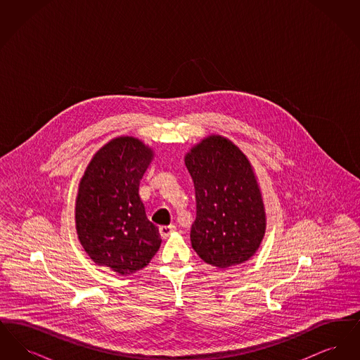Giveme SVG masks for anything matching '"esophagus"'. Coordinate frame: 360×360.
Wrapping results in <instances>:
<instances>
[{"instance_id": "esophagus-1", "label": "esophagus", "mask_w": 360, "mask_h": 360, "mask_svg": "<svg viewBox=\"0 0 360 360\" xmlns=\"http://www.w3.org/2000/svg\"><path fill=\"white\" fill-rule=\"evenodd\" d=\"M172 232H175V225H163V226L159 228V233L163 239L169 238Z\"/></svg>"}]
</instances>
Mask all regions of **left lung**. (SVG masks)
<instances>
[{
  "instance_id": "1",
  "label": "left lung",
  "mask_w": 360,
  "mask_h": 360,
  "mask_svg": "<svg viewBox=\"0 0 360 360\" xmlns=\"http://www.w3.org/2000/svg\"><path fill=\"white\" fill-rule=\"evenodd\" d=\"M185 165L197 201L190 231L193 250L217 269L250 260L264 238L267 217L247 155L232 140L212 134L190 148Z\"/></svg>"
}]
</instances>
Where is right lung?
<instances>
[{
  "label": "right lung",
  "mask_w": 360,
  "mask_h": 360,
  "mask_svg": "<svg viewBox=\"0 0 360 360\" xmlns=\"http://www.w3.org/2000/svg\"><path fill=\"white\" fill-rule=\"evenodd\" d=\"M154 150L134 136L112 139L93 155L75 198V229L86 254L119 275L144 269L160 247L146 216L140 181Z\"/></svg>",
  "instance_id": "1"
}]
</instances>
